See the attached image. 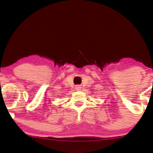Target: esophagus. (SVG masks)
I'll use <instances>...</instances> for the list:
<instances>
[{
  "label": "esophagus",
  "mask_w": 153,
  "mask_h": 153,
  "mask_svg": "<svg viewBox=\"0 0 153 153\" xmlns=\"http://www.w3.org/2000/svg\"><path fill=\"white\" fill-rule=\"evenodd\" d=\"M81 86H79V85H77L76 86V90H81Z\"/></svg>",
  "instance_id": "esophagus-1"
}]
</instances>
